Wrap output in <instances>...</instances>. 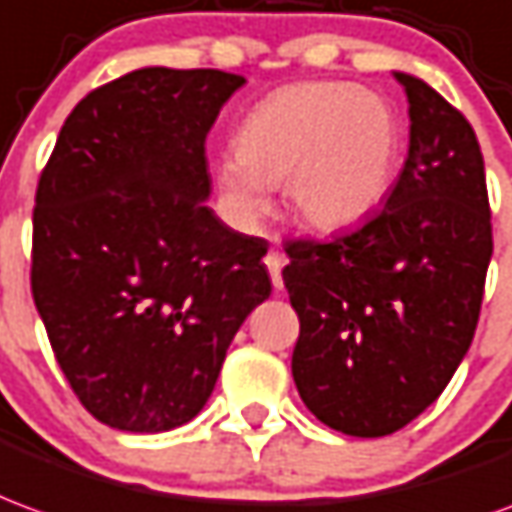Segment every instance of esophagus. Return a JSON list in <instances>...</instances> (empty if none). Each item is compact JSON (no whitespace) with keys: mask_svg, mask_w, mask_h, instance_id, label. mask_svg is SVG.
I'll return each instance as SVG.
<instances>
[{"mask_svg":"<svg viewBox=\"0 0 512 512\" xmlns=\"http://www.w3.org/2000/svg\"><path fill=\"white\" fill-rule=\"evenodd\" d=\"M282 266H285V255L277 252V249H271L266 255V268L268 274H271V282H274V288L280 291L282 288Z\"/></svg>","mask_w":512,"mask_h":512,"instance_id":"1","label":"esophagus"}]
</instances>
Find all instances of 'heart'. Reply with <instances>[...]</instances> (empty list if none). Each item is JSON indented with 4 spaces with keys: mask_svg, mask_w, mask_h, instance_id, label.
<instances>
[{
    "mask_svg": "<svg viewBox=\"0 0 512 512\" xmlns=\"http://www.w3.org/2000/svg\"><path fill=\"white\" fill-rule=\"evenodd\" d=\"M402 144V119L380 94L343 80L293 82L246 110L216 180L241 227L266 219L268 188L285 185L305 227L346 230L388 199Z\"/></svg>",
    "mask_w": 512,
    "mask_h": 512,
    "instance_id": "1",
    "label": "heart"
}]
</instances>
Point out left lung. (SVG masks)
<instances>
[{
	"mask_svg": "<svg viewBox=\"0 0 512 512\" xmlns=\"http://www.w3.org/2000/svg\"><path fill=\"white\" fill-rule=\"evenodd\" d=\"M396 80L410 149L380 213L330 241H285L293 382L321 424L355 438L402 430L441 396L477 330L493 255L471 124L427 82Z\"/></svg>",
	"mask_w": 512,
	"mask_h": 512,
	"instance_id": "obj_1",
	"label": "left lung"
}]
</instances>
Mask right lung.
Here are the masks:
<instances>
[{"instance_id":"add662e5","label":"right lung","mask_w":512,"mask_h":512,"mask_svg":"<svg viewBox=\"0 0 512 512\" xmlns=\"http://www.w3.org/2000/svg\"><path fill=\"white\" fill-rule=\"evenodd\" d=\"M241 85L219 69L130 71L82 96L41 171L32 299L71 391L107 427L191 421L271 293L266 241L205 205V138Z\"/></svg>"}]
</instances>
